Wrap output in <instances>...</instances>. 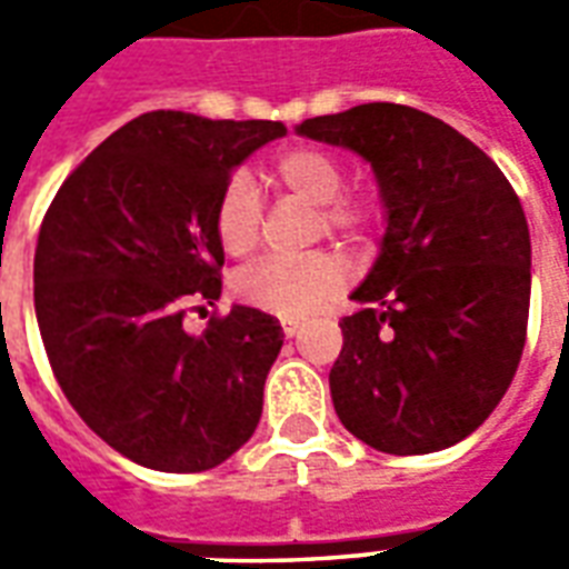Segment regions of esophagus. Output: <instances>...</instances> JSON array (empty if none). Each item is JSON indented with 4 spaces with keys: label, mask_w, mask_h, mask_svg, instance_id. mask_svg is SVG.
Instances as JSON below:
<instances>
[{
    "label": "esophagus",
    "mask_w": 569,
    "mask_h": 569,
    "mask_svg": "<svg viewBox=\"0 0 569 569\" xmlns=\"http://www.w3.org/2000/svg\"><path fill=\"white\" fill-rule=\"evenodd\" d=\"M298 332H301V322H298V320H283V335H286V338H296Z\"/></svg>",
    "instance_id": "34e87169"
}]
</instances>
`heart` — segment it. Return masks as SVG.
I'll use <instances>...</instances> for the list:
<instances>
[{"label":"heart","mask_w":569,"mask_h":569,"mask_svg":"<svg viewBox=\"0 0 569 569\" xmlns=\"http://www.w3.org/2000/svg\"><path fill=\"white\" fill-rule=\"evenodd\" d=\"M280 186L317 207V231L366 243L381 222L378 203L341 194L347 186L345 163L320 146L286 149L273 161ZM212 234L228 256H249L261 237V200L247 173H231L212 203ZM345 286V264L332 252H310L305 259H264L234 277V296L283 320H305L329 305Z\"/></svg>","instance_id":"1"}]
</instances>
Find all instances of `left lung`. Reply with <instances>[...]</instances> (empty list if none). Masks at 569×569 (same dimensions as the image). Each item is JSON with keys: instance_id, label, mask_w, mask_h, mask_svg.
I'll return each mask as SVG.
<instances>
[{"instance_id": "left-lung-1", "label": "left lung", "mask_w": 569, "mask_h": 569, "mask_svg": "<svg viewBox=\"0 0 569 569\" xmlns=\"http://www.w3.org/2000/svg\"><path fill=\"white\" fill-rule=\"evenodd\" d=\"M298 133L362 154L387 207L381 256L353 292L359 310L341 320L335 411L375 451L451 448L490 418L521 362V200L476 142L411 106H353Z\"/></svg>"}]
</instances>
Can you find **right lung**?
<instances>
[{"mask_svg": "<svg viewBox=\"0 0 569 569\" xmlns=\"http://www.w3.org/2000/svg\"><path fill=\"white\" fill-rule=\"evenodd\" d=\"M280 121L146 112L67 176L39 228L32 296L44 353L79 418L128 460L212 469L256 432L283 347L271 313L186 317L222 296L212 203Z\"/></svg>", "mask_w": 569, "mask_h": 569, "instance_id": "right-lung-1", "label": "right lung"}]
</instances>
